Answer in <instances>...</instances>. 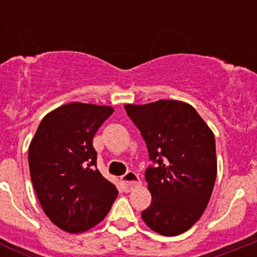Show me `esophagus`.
<instances>
[{
	"label": "esophagus",
	"instance_id": "1",
	"mask_svg": "<svg viewBox=\"0 0 257 257\" xmlns=\"http://www.w3.org/2000/svg\"><path fill=\"white\" fill-rule=\"evenodd\" d=\"M122 184L126 190H131L135 187H138L140 184V178L138 176V174H135L134 171H128L123 175L121 178Z\"/></svg>",
	"mask_w": 257,
	"mask_h": 257
}]
</instances>
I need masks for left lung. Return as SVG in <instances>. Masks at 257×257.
I'll use <instances>...</instances> for the list:
<instances>
[{"mask_svg": "<svg viewBox=\"0 0 257 257\" xmlns=\"http://www.w3.org/2000/svg\"><path fill=\"white\" fill-rule=\"evenodd\" d=\"M124 109L156 163L145 171L152 203L143 220L158 234H181L198 221L212 194L217 172L213 133L184 101L126 104Z\"/></svg>", "mask_w": 257, "mask_h": 257, "instance_id": "obj_1", "label": "left lung"}]
</instances>
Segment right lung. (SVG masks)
<instances>
[{"instance_id": "add662e5", "label": "right lung", "mask_w": 257, "mask_h": 257, "mask_svg": "<svg viewBox=\"0 0 257 257\" xmlns=\"http://www.w3.org/2000/svg\"><path fill=\"white\" fill-rule=\"evenodd\" d=\"M112 106L69 103L47 113L28 149L33 188L46 216L82 233L106 216L118 190L96 169L92 139Z\"/></svg>"}]
</instances>
